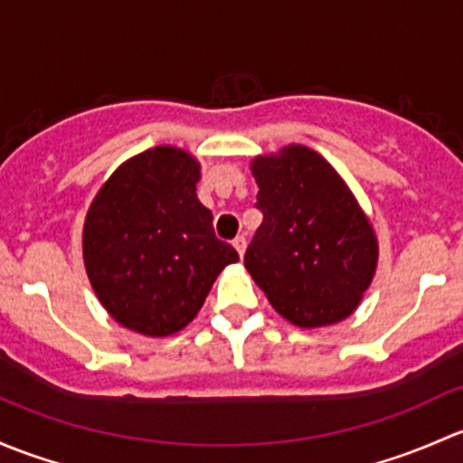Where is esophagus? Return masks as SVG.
Instances as JSON below:
<instances>
[{"mask_svg": "<svg viewBox=\"0 0 463 463\" xmlns=\"http://www.w3.org/2000/svg\"><path fill=\"white\" fill-rule=\"evenodd\" d=\"M245 247H247V238L245 236L233 238V250L238 251V256H241V259H242V254H245Z\"/></svg>", "mask_w": 463, "mask_h": 463, "instance_id": "esophagus-1", "label": "esophagus"}]
</instances>
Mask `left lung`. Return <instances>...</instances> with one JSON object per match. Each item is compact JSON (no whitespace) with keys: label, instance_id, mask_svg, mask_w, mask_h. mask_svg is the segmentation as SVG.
I'll list each match as a JSON object with an SVG mask.
<instances>
[{"label":"left lung","instance_id":"8db88e82","mask_svg":"<svg viewBox=\"0 0 463 463\" xmlns=\"http://www.w3.org/2000/svg\"><path fill=\"white\" fill-rule=\"evenodd\" d=\"M251 171L263 213L245 251L251 279L294 326L350 317L374 276L376 241L341 175L301 145L256 158Z\"/></svg>","mask_w":463,"mask_h":463}]
</instances>
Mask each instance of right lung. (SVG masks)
I'll list each match as a JSON object with an SVG mask.
<instances>
[{
	"instance_id": "obj_1",
	"label": "right lung",
	"mask_w": 463,
	"mask_h": 463,
	"mask_svg": "<svg viewBox=\"0 0 463 463\" xmlns=\"http://www.w3.org/2000/svg\"><path fill=\"white\" fill-rule=\"evenodd\" d=\"M198 162L174 146L136 156L95 196L84 265L113 318L146 336L183 330L238 251L218 241L196 196Z\"/></svg>"
}]
</instances>
